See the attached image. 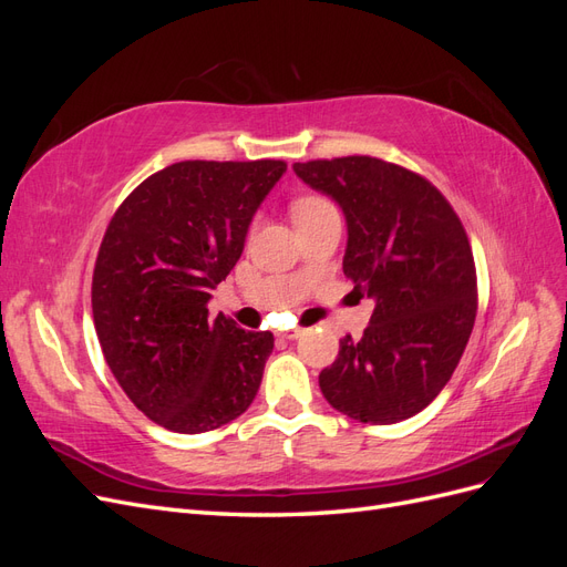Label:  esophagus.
Returning a JSON list of instances; mask_svg holds the SVG:
<instances>
[{
	"mask_svg": "<svg viewBox=\"0 0 567 567\" xmlns=\"http://www.w3.org/2000/svg\"><path fill=\"white\" fill-rule=\"evenodd\" d=\"M300 336H302V329H290V331L279 333V338H284V340H296V338H300Z\"/></svg>",
	"mask_w": 567,
	"mask_h": 567,
	"instance_id": "1",
	"label": "esophagus"
}]
</instances>
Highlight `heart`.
<instances>
[{
    "label": "heart",
    "instance_id": "b5f03b06",
    "mask_svg": "<svg viewBox=\"0 0 567 567\" xmlns=\"http://www.w3.org/2000/svg\"><path fill=\"white\" fill-rule=\"evenodd\" d=\"M333 203L326 200L323 196H317V194H305V196H298L293 203H290V217H293L296 227L305 225V221H310L319 215H323L326 210H331Z\"/></svg>",
    "mask_w": 567,
    "mask_h": 567
}]
</instances>
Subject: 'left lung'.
Instances as JSON below:
<instances>
[{"instance_id": "obj_1", "label": "left lung", "mask_w": 567, "mask_h": 567, "mask_svg": "<svg viewBox=\"0 0 567 567\" xmlns=\"http://www.w3.org/2000/svg\"><path fill=\"white\" fill-rule=\"evenodd\" d=\"M293 169L346 213L342 271L373 300L364 336L342 338L336 362L319 373L323 398L362 423L414 416L452 379L475 323L466 229L450 200L402 165L346 156Z\"/></svg>"}]
</instances>
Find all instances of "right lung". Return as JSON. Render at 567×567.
<instances>
[{"label": "right lung", "mask_w": 567, "mask_h": 567, "mask_svg": "<svg viewBox=\"0 0 567 567\" xmlns=\"http://www.w3.org/2000/svg\"><path fill=\"white\" fill-rule=\"evenodd\" d=\"M284 173V161H182L109 221L92 277L96 336L120 388L167 431H215L260 388L274 336L210 317L208 300Z\"/></svg>", "instance_id": "add662e5"}]
</instances>
